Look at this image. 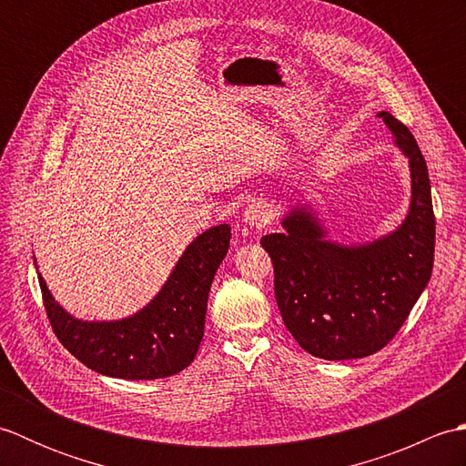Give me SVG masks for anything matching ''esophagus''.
<instances>
[{"mask_svg": "<svg viewBox=\"0 0 466 466\" xmlns=\"http://www.w3.org/2000/svg\"><path fill=\"white\" fill-rule=\"evenodd\" d=\"M270 218H272L270 206L262 200H252L244 208V214H242V220L246 224H250V228H262L270 222Z\"/></svg>", "mask_w": 466, "mask_h": 466, "instance_id": "obj_1", "label": "esophagus"}]
</instances>
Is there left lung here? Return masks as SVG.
Here are the masks:
<instances>
[{
  "instance_id": "obj_1",
  "label": "left lung",
  "mask_w": 466,
  "mask_h": 466,
  "mask_svg": "<svg viewBox=\"0 0 466 466\" xmlns=\"http://www.w3.org/2000/svg\"><path fill=\"white\" fill-rule=\"evenodd\" d=\"M409 157L410 208L397 230L344 246L326 238L309 206L282 218L284 232L262 236L274 264V296L286 329L324 360L364 359L389 344L427 289L434 262V212L427 162L409 127L379 112Z\"/></svg>"
}]
</instances>
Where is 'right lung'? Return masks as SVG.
Here are the masks:
<instances>
[{"label": "right lung", "instance_id": "right-lung-1", "mask_svg": "<svg viewBox=\"0 0 466 466\" xmlns=\"http://www.w3.org/2000/svg\"><path fill=\"white\" fill-rule=\"evenodd\" d=\"M230 246V226L202 232L187 246L162 290L122 320L87 322L67 314L37 274L49 324L77 360L126 380L166 379L184 370L200 349L208 294Z\"/></svg>", "mask_w": 466, "mask_h": 466}]
</instances>
